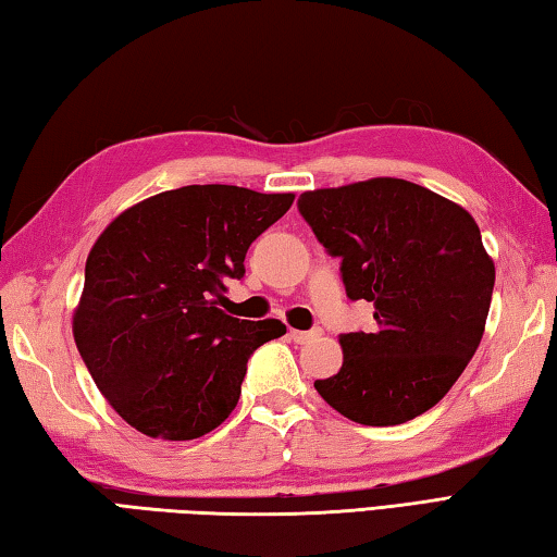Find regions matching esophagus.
Instances as JSON below:
<instances>
[{
	"mask_svg": "<svg viewBox=\"0 0 557 557\" xmlns=\"http://www.w3.org/2000/svg\"><path fill=\"white\" fill-rule=\"evenodd\" d=\"M322 334V330H308V332H302V330H290L288 332V337L296 342V344H308V342H312V339H318Z\"/></svg>",
	"mask_w": 557,
	"mask_h": 557,
	"instance_id": "1",
	"label": "esophagus"
}]
</instances>
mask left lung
Segmentation results:
<instances>
[{
	"label": "left lung",
	"mask_w": 557,
	"mask_h": 557,
	"mask_svg": "<svg viewBox=\"0 0 557 557\" xmlns=\"http://www.w3.org/2000/svg\"><path fill=\"white\" fill-rule=\"evenodd\" d=\"M298 208L351 300L373 302V332L339 334L342 369L314 381L351 422L395 426L450 391L485 332L495 261L475 218L429 188L375 176L300 194Z\"/></svg>",
	"instance_id": "8db88e82"
}]
</instances>
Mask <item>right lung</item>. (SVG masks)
Instances as JSON below:
<instances>
[{
    "label": "right lung",
    "instance_id": "obj_1",
    "mask_svg": "<svg viewBox=\"0 0 557 557\" xmlns=\"http://www.w3.org/2000/svg\"><path fill=\"white\" fill-rule=\"evenodd\" d=\"M296 194L194 184L125 208L97 237L72 334L107 403L140 434L191 442L233 412L247 359L281 320L220 310L249 245Z\"/></svg>",
    "mask_w": 557,
    "mask_h": 557
}]
</instances>
